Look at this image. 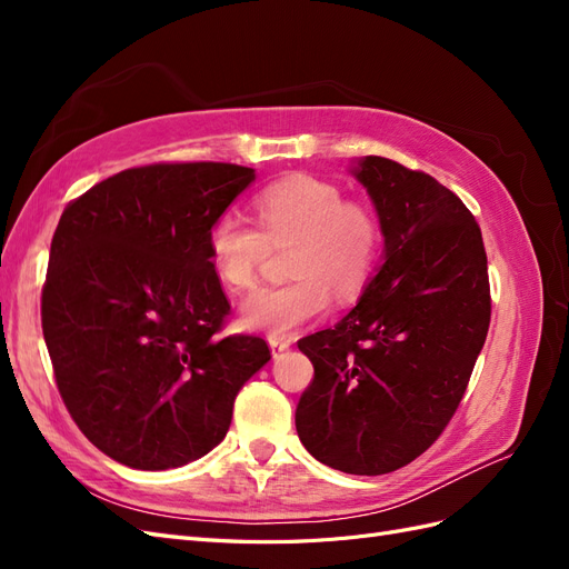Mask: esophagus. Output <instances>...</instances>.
I'll list each match as a JSON object with an SVG mask.
<instances>
[{"label": "esophagus", "instance_id": "esophagus-1", "mask_svg": "<svg viewBox=\"0 0 569 569\" xmlns=\"http://www.w3.org/2000/svg\"><path fill=\"white\" fill-rule=\"evenodd\" d=\"M268 343H270V351H272V358H280L284 351H289V339H284V337H270L268 339Z\"/></svg>", "mask_w": 569, "mask_h": 569}]
</instances>
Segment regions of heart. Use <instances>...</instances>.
<instances>
[{"label": "heart", "instance_id": "obj_1", "mask_svg": "<svg viewBox=\"0 0 569 569\" xmlns=\"http://www.w3.org/2000/svg\"><path fill=\"white\" fill-rule=\"evenodd\" d=\"M251 220L226 211L206 234L216 278L230 291L253 284L268 244L295 242L280 287H261L242 303L247 330L289 337L327 313L332 295L349 301L363 291L382 249V228L363 203L318 178H289L266 187Z\"/></svg>", "mask_w": 569, "mask_h": 569}]
</instances>
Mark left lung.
<instances>
[{
	"instance_id": "8db88e82",
	"label": "left lung",
	"mask_w": 569,
	"mask_h": 569,
	"mask_svg": "<svg viewBox=\"0 0 569 569\" xmlns=\"http://www.w3.org/2000/svg\"><path fill=\"white\" fill-rule=\"evenodd\" d=\"M382 266L330 330L299 341L313 382L297 406L306 451L349 475H387L432 446L468 389L491 320L487 251L465 203L420 170L363 157Z\"/></svg>"
}]
</instances>
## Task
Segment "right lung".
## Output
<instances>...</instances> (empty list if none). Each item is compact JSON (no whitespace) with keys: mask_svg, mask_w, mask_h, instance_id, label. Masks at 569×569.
<instances>
[{"mask_svg":"<svg viewBox=\"0 0 569 569\" xmlns=\"http://www.w3.org/2000/svg\"><path fill=\"white\" fill-rule=\"evenodd\" d=\"M253 180L234 163L130 168L59 220L47 351L80 432L128 468H180L216 449L239 389L270 360L261 337H218L230 303L206 251L213 220Z\"/></svg>","mask_w":569,"mask_h":569,"instance_id":"obj_1","label":"right lung"}]
</instances>
